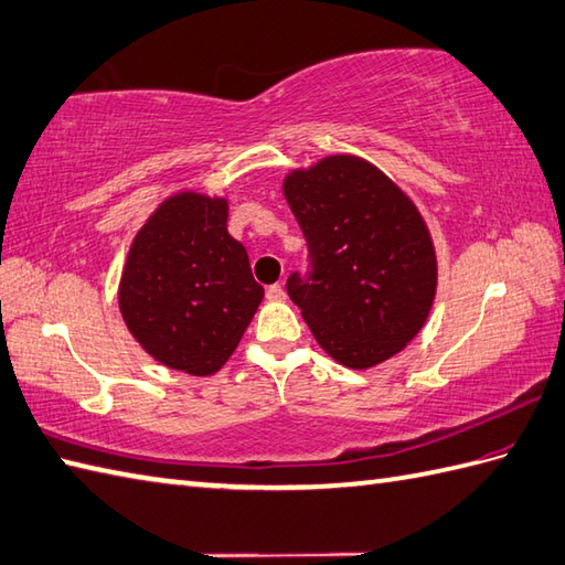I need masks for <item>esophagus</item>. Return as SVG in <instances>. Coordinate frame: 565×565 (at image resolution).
Returning a JSON list of instances; mask_svg holds the SVG:
<instances>
[{
	"instance_id": "34e87169",
	"label": "esophagus",
	"mask_w": 565,
	"mask_h": 565,
	"mask_svg": "<svg viewBox=\"0 0 565 565\" xmlns=\"http://www.w3.org/2000/svg\"><path fill=\"white\" fill-rule=\"evenodd\" d=\"M266 297L270 299V302H282V299H285V287H282V282L270 285L268 290H266Z\"/></svg>"
}]
</instances>
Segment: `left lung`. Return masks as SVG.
Wrapping results in <instances>:
<instances>
[{"label": "left lung", "mask_w": 565, "mask_h": 565, "mask_svg": "<svg viewBox=\"0 0 565 565\" xmlns=\"http://www.w3.org/2000/svg\"><path fill=\"white\" fill-rule=\"evenodd\" d=\"M311 273L287 280L317 343L350 370L401 353L430 317L437 256L416 203L355 154H329L282 181Z\"/></svg>", "instance_id": "8db88e82"}]
</instances>
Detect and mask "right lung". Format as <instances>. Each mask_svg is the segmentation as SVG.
Wrapping results in <instances>:
<instances>
[{"label":"right lung","mask_w":565,"mask_h":565,"mask_svg":"<svg viewBox=\"0 0 565 565\" xmlns=\"http://www.w3.org/2000/svg\"><path fill=\"white\" fill-rule=\"evenodd\" d=\"M230 200L179 191L137 230L118 307L147 355L210 377L239 345L263 299L248 254L227 232Z\"/></svg>","instance_id":"obj_1"}]
</instances>
